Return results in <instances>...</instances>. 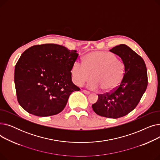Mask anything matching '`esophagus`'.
<instances>
[{
	"instance_id": "obj_1",
	"label": "esophagus",
	"mask_w": 160,
	"mask_h": 160,
	"mask_svg": "<svg viewBox=\"0 0 160 160\" xmlns=\"http://www.w3.org/2000/svg\"><path fill=\"white\" fill-rule=\"evenodd\" d=\"M82 91H83V93H84V94H86V95H89V94L90 93V92H89V91H86V90H83Z\"/></svg>"
}]
</instances>
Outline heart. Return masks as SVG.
<instances>
[{
	"label": "heart",
	"instance_id": "b5f03b06",
	"mask_svg": "<svg viewBox=\"0 0 160 160\" xmlns=\"http://www.w3.org/2000/svg\"><path fill=\"white\" fill-rule=\"evenodd\" d=\"M124 72V63L106 51L86 54L83 63L74 62L71 69L72 80L76 85L81 86L91 77L88 87L91 89L100 88L104 92H110L118 86Z\"/></svg>",
	"mask_w": 160,
	"mask_h": 160
}]
</instances>
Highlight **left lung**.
Masks as SVG:
<instances>
[{"label":"left lung","instance_id":"obj_1","mask_svg":"<svg viewBox=\"0 0 160 160\" xmlns=\"http://www.w3.org/2000/svg\"><path fill=\"white\" fill-rule=\"evenodd\" d=\"M110 51L121 58L124 77L112 93L98 95L92 108L100 116L117 119L128 114L139 102L147 87V72L142 58L127 45L115 46Z\"/></svg>","mask_w":160,"mask_h":160}]
</instances>
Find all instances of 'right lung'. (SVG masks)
Returning a JSON list of instances; mask_svg holds the SVG:
<instances>
[{
  "instance_id": "right-lung-1",
  "label": "right lung",
  "mask_w": 160,
  "mask_h": 160,
  "mask_svg": "<svg viewBox=\"0 0 160 160\" xmlns=\"http://www.w3.org/2000/svg\"><path fill=\"white\" fill-rule=\"evenodd\" d=\"M78 56L77 50L56 44L35 45L25 50L14 74L17 97L24 110L39 117L60 113L70 95L80 90L71 74Z\"/></svg>"
}]
</instances>
